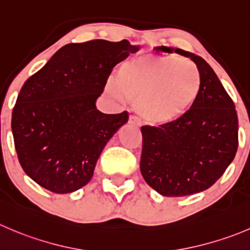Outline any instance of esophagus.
Wrapping results in <instances>:
<instances>
[{
    "instance_id": "34e87169",
    "label": "esophagus",
    "mask_w": 250,
    "mask_h": 250,
    "mask_svg": "<svg viewBox=\"0 0 250 250\" xmlns=\"http://www.w3.org/2000/svg\"><path fill=\"white\" fill-rule=\"evenodd\" d=\"M128 123H129L130 125H139V120H138L135 116H129V118H128Z\"/></svg>"
}]
</instances>
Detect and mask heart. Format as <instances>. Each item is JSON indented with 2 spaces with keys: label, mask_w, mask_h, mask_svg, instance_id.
Segmentation results:
<instances>
[{
  "label": "heart",
  "mask_w": 250,
  "mask_h": 250,
  "mask_svg": "<svg viewBox=\"0 0 250 250\" xmlns=\"http://www.w3.org/2000/svg\"><path fill=\"white\" fill-rule=\"evenodd\" d=\"M202 77L197 64L174 55L145 53L125 61L116 73L112 95L135 101V110L150 125L182 120L197 104Z\"/></svg>",
  "instance_id": "b5f03b06"
}]
</instances>
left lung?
<instances>
[{
    "label": "left lung",
    "instance_id": "left-lung-1",
    "mask_svg": "<svg viewBox=\"0 0 250 250\" xmlns=\"http://www.w3.org/2000/svg\"><path fill=\"white\" fill-rule=\"evenodd\" d=\"M157 48L189 57L200 72L202 88L194 107L182 120L160 127L143 125L140 172L164 197H186L210 188L233 161L238 117L207 61L181 48Z\"/></svg>",
    "mask_w": 250,
    "mask_h": 250
}]
</instances>
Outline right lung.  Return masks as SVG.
<instances>
[{
  "instance_id": "right-lung-1",
  "label": "right lung",
  "mask_w": 250,
  "mask_h": 250,
  "mask_svg": "<svg viewBox=\"0 0 250 250\" xmlns=\"http://www.w3.org/2000/svg\"><path fill=\"white\" fill-rule=\"evenodd\" d=\"M139 50L128 40H91L61 47L21 86L12 112V133L21 168L57 194L91 179L104 147L128 113L96 108L113 67Z\"/></svg>"
}]
</instances>
